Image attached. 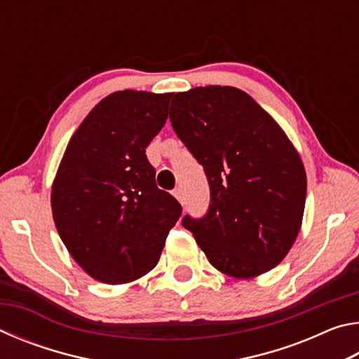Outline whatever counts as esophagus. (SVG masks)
I'll use <instances>...</instances> for the list:
<instances>
[{"mask_svg": "<svg viewBox=\"0 0 359 359\" xmlns=\"http://www.w3.org/2000/svg\"><path fill=\"white\" fill-rule=\"evenodd\" d=\"M172 194L175 196V199H177V201L180 203V204H184V191H182V188H175V190L172 191Z\"/></svg>", "mask_w": 359, "mask_h": 359, "instance_id": "34e87169", "label": "esophagus"}]
</instances>
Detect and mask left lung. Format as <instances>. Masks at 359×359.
<instances>
[{
    "instance_id": "left-lung-1",
    "label": "left lung",
    "mask_w": 359,
    "mask_h": 359,
    "mask_svg": "<svg viewBox=\"0 0 359 359\" xmlns=\"http://www.w3.org/2000/svg\"><path fill=\"white\" fill-rule=\"evenodd\" d=\"M169 120L210 188L208 212L185 215L184 228L224 274L271 271L293 245L306 204V171L288 137L252 96L220 85L175 95Z\"/></svg>"
}]
</instances>
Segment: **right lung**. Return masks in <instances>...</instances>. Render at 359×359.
I'll return each mask as SVG.
<instances>
[{
    "label": "right lung",
    "instance_id": "add662e5",
    "mask_svg": "<svg viewBox=\"0 0 359 359\" xmlns=\"http://www.w3.org/2000/svg\"><path fill=\"white\" fill-rule=\"evenodd\" d=\"M171 93L115 92L96 104L66 147L52 187L60 238L96 280L126 283L154 269L182 215L155 184L145 149L168 118Z\"/></svg>",
    "mask_w": 359,
    "mask_h": 359
}]
</instances>
